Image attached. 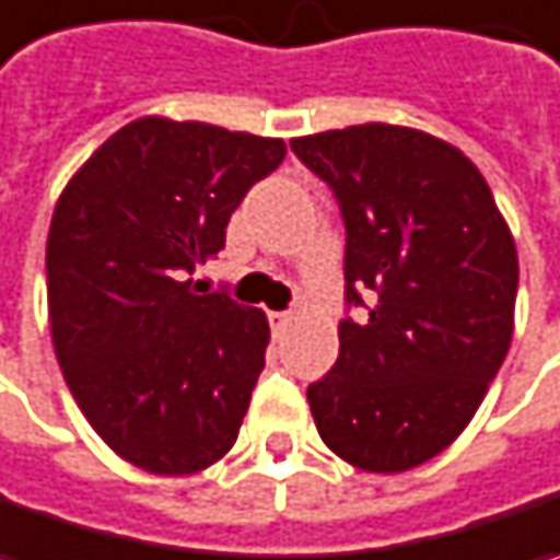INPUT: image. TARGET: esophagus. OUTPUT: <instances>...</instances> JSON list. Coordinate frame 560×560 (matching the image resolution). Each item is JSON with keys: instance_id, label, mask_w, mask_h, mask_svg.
<instances>
[{"instance_id": "obj_1", "label": "esophagus", "mask_w": 560, "mask_h": 560, "mask_svg": "<svg viewBox=\"0 0 560 560\" xmlns=\"http://www.w3.org/2000/svg\"><path fill=\"white\" fill-rule=\"evenodd\" d=\"M267 322H270V330L280 337V334L293 324V315H290V312H267Z\"/></svg>"}]
</instances>
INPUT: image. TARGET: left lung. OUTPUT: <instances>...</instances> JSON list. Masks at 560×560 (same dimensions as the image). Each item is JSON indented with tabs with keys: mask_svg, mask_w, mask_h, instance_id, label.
Segmentation results:
<instances>
[{
	"mask_svg": "<svg viewBox=\"0 0 560 560\" xmlns=\"http://www.w3.org/2000/svg\"><path fill=\"white\" fill-rule=\"evenodd\" d=\"M347 223V302L334 369L308 384L322 441L394 476L438 457L486 400L514 337L517 245L460 148L387 122L293 138Z\"/></svg>",
	"mask_w": 560,
	"mask_h": 560,
	"instance_id": "left-lung-1",
	"label": "left lung"
}]
</instances>
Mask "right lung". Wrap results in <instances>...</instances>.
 Here are the masks:
<instances>
[{
    "instance_id": "right-lung-1",
    "label": "right lung",
    "mask_w": 560,
    "mask_h": 560,
    "mask_svg": "<svg viewBox=\"0 0 560 560\" xmlns=\"http://www.w3.org/2000/svg\"><path fill=\"white\" fill-rule=\"evenodd\" d=\"M280 138L141 116L62 188L46 238L49 330L91 429L131 466L191 476L236 444L270 327L261 308L198 295L245 191Z\"/></svg>"
}]
</instances>
